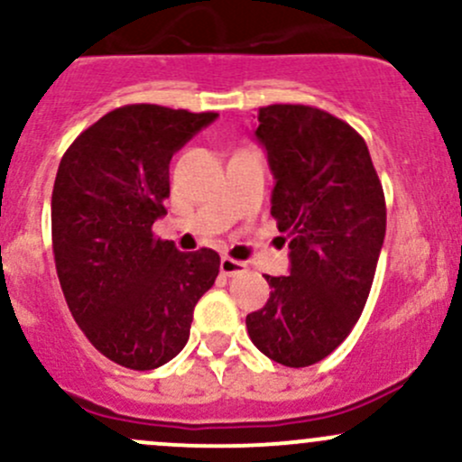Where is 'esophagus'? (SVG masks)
I'll return each instance as SVG.
<instances>
[{
    "label": "esophagus",
    "mask_w": 462,
    "mask_h": 462,
    "mask_svg": "<svg viewBox=\"0 0 462 462\" xmlns=\"http://www.w3.org/2000/svg\"><path fill=\"white\" fill-rule=\"evenodd\" d=\"M219 270L223 276H236V273L247 272V265L243 261H235V258H230V256H223Z\"/></svg>",
    "instance_id": "esophagus-1"
}]
</instances>
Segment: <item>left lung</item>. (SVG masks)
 <instances>
[{"label":"left lung","instance_id":"1","mask_svg":"<svg viewBox=\"0 0 462 462\" xmlns=\"http://www.w3.org/2000/svg\"><path fill=\"white\" fill-rule=\"evenodd\" d=\"M256 140L276 180L272 217L287 232V276H265L245 318L263 355L289 368L333 353L362 316L386 236V199L362 135L309 105L258 109Z\"/></svg>","mask_w":462,"mask_h":462}]
</instances>
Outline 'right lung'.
<instances>
[{
	"mask_svg": "<svg viewBox=\"0 0 462 462\" xmlns=\"http://www.w3.org/2000/svg\"><path fill=\"white\" fill-rule=\"evenodd\" d=\"M217 116L125 105L85 129L59 164L60 289L89 342L131 371H153L186 346L197 300L219 273L215 250L180 252L151 230L166 215L171 160Z\"/></svg>",
	"mask_w": 462,
	"mask_h": 462,
	"instance_id": "add662e5",
	"label": "right lung"
}]
</instances>
